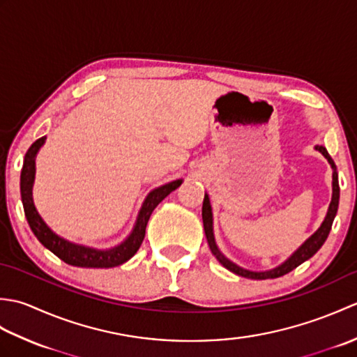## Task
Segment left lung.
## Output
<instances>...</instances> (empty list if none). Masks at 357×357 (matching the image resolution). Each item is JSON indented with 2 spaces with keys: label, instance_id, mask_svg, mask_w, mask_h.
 Wrapping results in <instances>:
<instances>
[{
  "label": "left lung",
  "instance_id": "8db88e82",
  "mask_svg": "<svg viewBox=\"0 0 357 357\" xmlns=\"http://www.w3.org/2000/svg\"><path fill=\"white\" fill-rule=\"evenodd\" d=\"M316 150H319L321 153L328 159V162L331 164L333 170H335V172H333V198H331L330 207H328V213H327V216H325V221L322 222V225L319 227V229H317V231L313 234V236L308 238L304 242V244H302L298 250H296V252L290 257H288V259L282 265H279V267H276V268L268 270V271H250V270H244V268L238 267L236 264L230 262L225 256H222L221 252H219V250H218L216 244H215V238H213V216H211V207H210L208 196L207 195L204 196V202H202L204 230H206V236H207L211 253L216 256V259L221 262L227 270H230L233 273H236V275L248 278V279H275V278H280V276L287 275V273H290L291 270H294L302 262H305L307 259H310V257H312L317 252V250H319L324 245L325 239L328 238V233L331 230L333 221H335V216L337 213V206H339V181H337V173H336V165H335V162H333L331 156L328 155L327 149L322 147V146H317Z\"/></svg>",
  "mask_w": 357,
  "mask_h": 357
}]
</instances>
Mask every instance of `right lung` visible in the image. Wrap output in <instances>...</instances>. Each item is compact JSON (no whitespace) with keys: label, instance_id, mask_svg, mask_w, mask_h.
<instances>
[{"label":"right lung","instance_id":"1","mask_svg":"<svg viewBox=\"0 0 357 357\" xmlns=\"http://www.w3.org/2000/svg\"><path fill=\"white\" fill-rule=\"evenodd\" d=\"M44 141H45V136L36 139L32 146H30V149L27 150V153L24 156V165H22V170H21L22 206H24L27 222L30 225V229H32V231L35 233L38 241H40L44 247H47L53 255H56L59 259L69 265H75V267L112 268V267H118V265L130 259V257L138 252L144 241V236H146V227H147L151 211L155 210V207L165 198L167 195H170L174 188H178L181 185L183 179L173 181V183L158 187L147 196L146 201L142 204L138 221H136L132 234L121 245L110 250H95V248L82 247L78 244H72V242L59 238L58 234L53 233L49 227L45 225L41 216L38 215L32 201V185H33V178H35V156L38 153V150H40V147L44 144Z\"/></svg>","mask_w":357,"mask_h":357}]
</instances>
